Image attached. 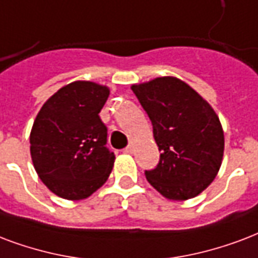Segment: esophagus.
I'll use <instances>...</instances> for the list:
<instances>
[{
  "instance_id": "34e87169",
  "label": "esophagus",
  "mask_w": 258,
  "mask_h": 258,
  "mask_svg": "<svg viewBox=\"0 0 258 258\" xmlns=\"http://www.w3.org/2000/svg\"><path fill=\"white\" fill-rule=\"evenodd\" d=\"M134 150H135V149H134L133 145H128V146L124 149V153H127V154H133Z\"/></svg>"
}]
</instances>
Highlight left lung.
Masks as SVG:
<instances>
[{
  "instance_id": "8db88e82",
  "label": "left lung",
  "mask_w": 258,
  "mask_h": 258,
  "mask_svg": "<svg viewBox=\"0 0 258 258\" xmlns=\"http://www.w3.org/2000/svg\"><path fill=\"white\" fill-rule=\"evenodd\" d=\"M131 89L147 112L161 151L147 181L169 200L202 194L221 169L225 134L210 104L176 77H158Z\"/></svg>"
}]
</instances>
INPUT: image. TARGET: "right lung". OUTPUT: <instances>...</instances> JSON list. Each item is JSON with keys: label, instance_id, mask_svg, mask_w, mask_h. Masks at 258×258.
Returning <instances> with one entry per match:
<instances>
[{"label": "right lung", "instance_id": "1", "mask_svg": "<svg viewBox=\"0 0 258 258\" xmlns=\"http://www.w3.org/2000/svg\"><path fill=\"white\" fill-rule=\"evenodd\" d=\"M108 96V86L74 81L52 94L33 121V168L62 199L89 198L111 174L115 154L105 146L107 127L98 116Z\"/></svg>", "mask_w": 258, "mask_h": 258}]
</instances>
